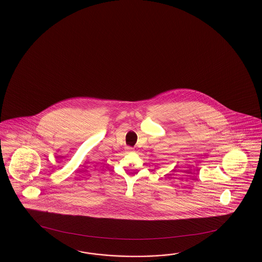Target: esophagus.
I'll list each match as a JSON object with an SVG mask.
<instances>
[{
  "mask_svg": "<svg viewBox=\"0 0 262 262\" xmlns=\"http://www.w3.org/2000/svg\"><path fill=\"white\" fill-rule=\"evenodd\" d=\"M126 149H127V150H132V149H133V148H132V147H127Z\"/></svg>",
  "mask_w": 262,
  "mask_h": 262,
  "instance_id": "34e87169",
  "label": "esophagus"
}]
</instances>
